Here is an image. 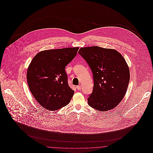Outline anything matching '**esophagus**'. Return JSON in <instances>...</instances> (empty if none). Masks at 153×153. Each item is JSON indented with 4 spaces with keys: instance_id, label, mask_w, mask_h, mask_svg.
<instances>
[{
    "instance_id": "esophagus-1",
    "label": "esophagus",
    "mask_w": 153,
    "mask_h": 153,
    "mask_svg": "<svg viewBox=\"0 0 153 153\" xmlns=\"http://www.w3.org/2000/svg\"><path fill=\"white\" fill-rule=\"evenodd\" d=\"M76 88H77V89H78V90H81V85H78V86H77V87H76Z\"/></svg>"
}]
</instances>
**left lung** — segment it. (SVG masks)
<instances>
[{
  "instance_id": "1",
  "label": "left lung",
  "mask_w": 153,
  "mask_h": 153,
  "mask_svg": "<svg viewBox=\"0 0 153 153\" xmlns=\"http://www.w3.org/2000/svg\"><path fill=\"white\" fill-rule=\"evenodd\" d=\"M79 54L89 66L94 78L88 105L99 111L115 108L124 98L130 81V70L120 53L99 46L81 48Z\"/></svg>"
}]
</instances>
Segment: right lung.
I'll use <instances>...</instances> for the list:
<instances>
[{
	"mask_svg": "<svg viewBox=\"0 0 153 153\" xmlns=\"http://www.w3.org/2000/svg\"><path fill=\"white\" fill-rule=\"evenodd\" d=\"M78 49L75 47L46 50L32 60L27 71L28 86L44 108L55 111L69 103L74 91L68 85L65 69Z\"/></svg>",
	"mask_w": 153,
	"mask_h": 153,
	"instance_id": "obj_1",
	"label": "right lung"
}]
</instances>
